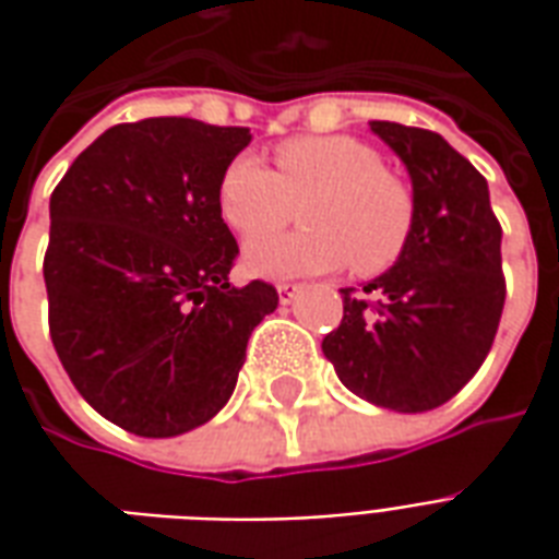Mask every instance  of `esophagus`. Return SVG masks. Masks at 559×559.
Listing matches in <instances>:
<instances>
[{
	"mask_svg": "<svg viewBox=\"0 0 559 559\" xmlns=\"http://www.w3.org/2000/svg\"><path fill=\"white\" fill-rule=\"evenodd\" d=\"M296 293H299V284H278L281 305L293 302V299H296Z\"/></svg>",
	"mask_w": 559,
	"mask_h": 559,
	"instance_id": "1",
	"label": "esophagus"
}]
</instances>
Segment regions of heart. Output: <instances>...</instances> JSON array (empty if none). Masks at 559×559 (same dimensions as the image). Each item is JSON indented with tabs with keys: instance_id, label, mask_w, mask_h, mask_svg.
Masks as SVG:
<instances>
[{
	"instance_id": "heart-1",
	"label": "heart",
	"mask_w": 559,
	"mask_h": 559,
	"mask_svg": "<svg viewBox=\"0 0 559 559\" xmlns=\"http://www.w3.org/2000/svg\"><path fill=\"white\" fill-rule=\"evenodd\" d=\"M300 206L306 227L257 240L289 223ZM221 218L242 239L245 263L257 275L290 278L344 266L380 275L407 251L416 197L399 173L386 170L371 143L347 134L290 138L275 146V173L254 155H236L218 182Z\"/></svg>"
}]
</instances>
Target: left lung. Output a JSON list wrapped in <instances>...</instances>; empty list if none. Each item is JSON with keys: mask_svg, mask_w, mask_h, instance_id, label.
Returning a JSON list of instances; mask_svg holds the SVG:
<instances>
[{"mask_svg": "<svg viewBox=\"0 0 559 559\" xmlns=\"http://www.w3.org/2000/svg\"><path fill=\"white\" fill-rule=\"evenodd\" d=\"M413 179L416 224L395 266L344 287L323 353L344 386L377 407L421 413L455 399L491 350L506 302L500 221L488 182L440 134L371 122Z\"/></svg>", "mask_w": 559, "mask_h": 559, "instance_id": "1", "label": "left lung"}]
</instances>
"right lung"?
<instances>
[{"label": "right lung", "mask_w": 559, "mask_h": 559, "mask_svg": "<svg viewBox=\"0 0 559 559\" xmlns=\"http://www.w3.org/2000/svg\"><path fill=\"white\" fill-rule=\"evenodd\" d=\"M248 143V128L185 116L126 122L50 197V338L74 389L126 431L176 437L212 419L278 308L266 281L230 284L239 245L218 182Z\"/></svg>", "instance_id": "obj_1"}]
</instances>
